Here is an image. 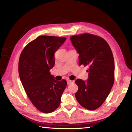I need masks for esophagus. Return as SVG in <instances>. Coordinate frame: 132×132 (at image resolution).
Returning a JSON list of instances; mask_svg holds the SVG:
<instances>
[{"label":"esophagus","instance_id":"esophagus-1","mask_svg":"<svg viewBox=\"0 0 132 132\" xmlns=\"http://www.w3.org/2000/svg\"><path fill=\"white\" fill-rule=\"evenodd\" d=\"M72 82L73 81L70 80H69V79L67 80V83H68V84H71Z\"/></svg>","mask_w":132,"mask_h":132}]
</instances>
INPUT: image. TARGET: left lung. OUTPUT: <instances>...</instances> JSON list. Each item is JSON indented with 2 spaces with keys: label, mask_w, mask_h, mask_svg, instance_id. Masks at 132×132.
<instances>
[{
  "label": "left lung",
  "mask_w": 132,
  "mask_h": 132,
  "mask_svg": "<svg viewBox=\"0 0 132 132\" xmlns=\"http://www.w3.org/2000/svg\"><path fill=\"white\" fill-rule=\"evenodd\" d=\"M70 40L79 54V66H88V79H77L75 96L81 106L95 110L102 105L114 82V60L107 42L98 36L84 33L74 35Z\"/></svg>",
  "instance_id": "left-lung-1"
}]
</instances>
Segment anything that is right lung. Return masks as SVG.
I'll list each match as a JSON object with an SVG mask.
<instances>
[{"instance_id":"right-lung-1","label":"right lung","mask_w":132,"mask_h":132,"mask_svg":"<svg viewBox=\"0 0 132 132\" xmlns=\"http://www.w3.org/2000/svg\"><path fill=\"white\" fill-rule=\"evenodd\" d=\"M66 40L40 36L26 45L19 59V75L26 95L44 113L53 112L59 106L66 87L65 80H55L50 72L55 64V52Z\"/></svg>"}]
</instances>
